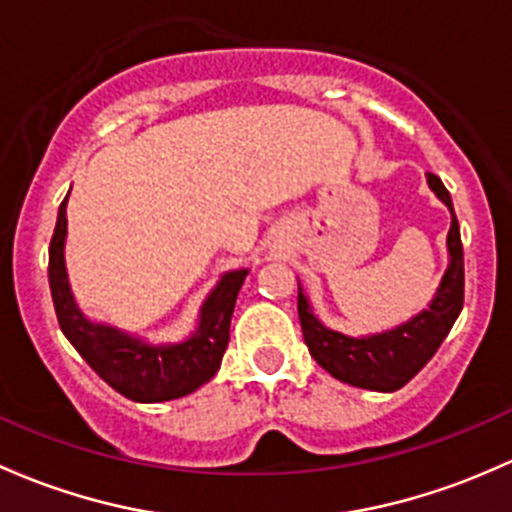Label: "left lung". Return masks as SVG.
<instances>
[{
	"instance_id": "1",
	"label": "left lung",
	"mask_w": 512,
	"mask_h": 512,
	"mask_svg": "<svg viewBox=\"0 0 512 512\" xmlns=\"http://www.w3.org/2000/svg\"><path fill=\"white\" fill-rule=\"evenodd\" d=\"M427 184L451 211V228L446 235L449 267L441 277L429 309L392 331L351 338L321 324L299 287L297 309L301 333H304L311 358L341 383L375 392L400 390L432 360L441 341L449 336L454 321L459 319L461 306H464V247H461L459 220H456L449 191L441 184L439 176L427 174Z\"/></svg>"
}]
</instances>
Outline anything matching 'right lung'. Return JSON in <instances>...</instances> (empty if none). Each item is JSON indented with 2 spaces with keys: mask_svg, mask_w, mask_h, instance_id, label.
I'll use <instances>...</instances> for the list:
<instances>
[{
  "mask_svg": "<svg viewBox=\"0 0 512 512\" xmlns=\"http://www.w3.org/2000/svg\"><path fill=\"white\" fill-rule=\"evenodd\" d=\"M66 203L58 208L56 230L48 247V284L58 324L85 363L112 390L134 402H166L191 395L218 373L220 360L230 341V319L235 299L245 282L247 270H235L220 277L215 289L201 306L196 333L174 346H152L129 333L105 324H93L73 301L68 287L63 245H66Z\"/></svg>",
  "mask_w": 512,
  "mask_h": 512,
  "instance_id": "obj_1",
  "label": "right lung"
}]
</instances>
